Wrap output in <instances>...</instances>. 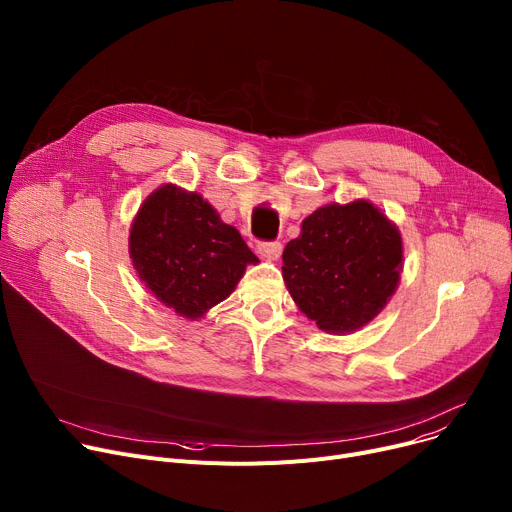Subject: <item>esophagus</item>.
I'll list each match as a JSON object with an SVG mask.
<instances>
[{"instance_id": "obj_1", "label": "esophagus", "mask_w": 512, "mask_h": 512, "mask_svg": "<svg viewBox=\"0 0 512 512\" xmlns=\"http://www.w3.org/2000/svg\"><path fill=\"white\" fill-rule=\"evenodd\" d=\"M259 253H261L265 259L278 261L280 255H282V245H280V242H261V245H259Z\"/></svg>"}]
</instances>
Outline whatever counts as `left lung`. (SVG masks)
<instances>
[{
  "label": "left lung",
  "instance_id": "8db88e82",
  "mask_svg": "<svg viewBox=\"0 0 512 512\" xmlns=\"http://www.w3.org/2000/svg\"><path fill=\"white\" fill-rule=\"evenodd\" d=\"M292 301L328 334H353L378 317L398 288L400 230L365 199L330 203L303 220L282 253Z\"/></svg>",
  "mask_w": 512,
  "mask_h": 512
}]
</instances>
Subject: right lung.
Here are the masks:
<instances>
[{
    "mask_svg": "<svg viewBox=\"0 0 512 512\" xmlns=\"http://www.w3.org/2000/svg\"><path fill=\"white\" fill-rule=\"evenodd\" d=\"M128 253L153 297L186 319H201L234 292L259 259L240 232L199 193L161 184L134 215Z\"/></svg>",
    "mask_w": 512,
    "mask_h": 512,
    "instance_id": "1",
    "label": "right lung"
}]
</instances>
